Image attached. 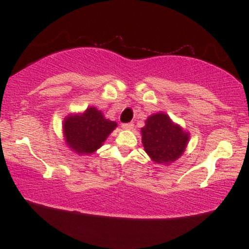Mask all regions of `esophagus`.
<instances>
[{"instance_id": "esophagus-1", "label": "esophagus", "mask_w": 249, "mask_h": 249, "mask_svg": "<svg viewBox=\"0 0 249 249\" xmlns=\"http://www.w3.org/2000/svg\"><path fill=\"white\" fill-rule=\"evenodd\" d=\"M122 127L125 128V130H131V128H133V123H124Z\"/></svg>"}]
</instances>
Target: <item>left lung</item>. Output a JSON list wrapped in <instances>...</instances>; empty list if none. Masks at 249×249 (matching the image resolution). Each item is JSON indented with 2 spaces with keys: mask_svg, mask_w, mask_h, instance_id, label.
Instances as JSON below:
<instances>
[{
  "mask_svg": "<svg viewBox=\"0 0 249 249\" xmlns=\"http://www.w3.org/2000/svg\"><path fill=\"white\" fill-rule=\"evenodd\" d=\"M145 123L142 128V142L152 160L159 164L177 160L186 148L188 133L173 124L164 113L148 117Z\"/></svg>",
  "mask_w": 249,
  "mask_h": 249,
  "instance_id": "8db88e82",
  "label": "left lung"
}]
</instances>
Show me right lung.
Returning a JSON list of instances; mask_svg holds the SVG:
<instances>
[{"mask_svg": "<svg viewBox=\"0 0 249 249\" xmlns=\"http://www.w3.org/2000/svg\"><path fill=\"white\" fill-rule=\"evenodd\" d=\"M116 126V122L105 119L96 107H89L81 116L76 115L65 118V141L69 147L77 153H92L102 146Z\"/></svg>", "mask_w": 249, "mask_h": 249, "instance_id": "1", "label": "right lung"}]
</instances>
